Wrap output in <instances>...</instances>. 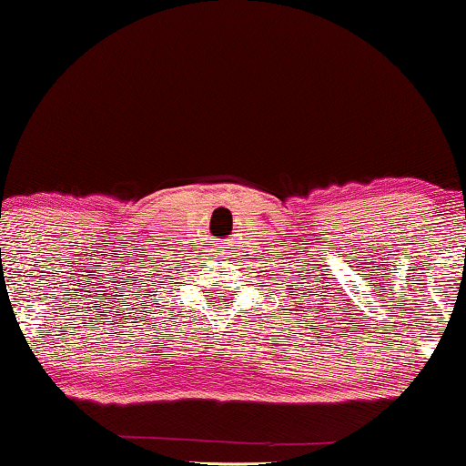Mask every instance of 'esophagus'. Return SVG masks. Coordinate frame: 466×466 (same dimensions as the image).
I'll use <instances>...</instances> for the list:
<instances>
[{
    "mask_svg": "<svg viewBox=\"0 0 466 466\" xmlns=\"http://www.w3.org/2000/svg\"><path fill=\"white\" fill-rule=\"evenodd\" d=\"M218 251H221V254H228V249H226V248H218Z\"/></svg>",
    "mask_w": 466,
    "mask_h": 466,
    "instance_id": "1",
    "label": "esophagus"
}]
</instances>
